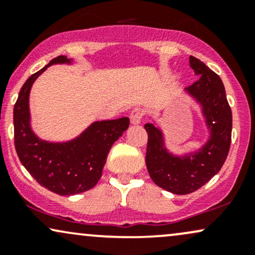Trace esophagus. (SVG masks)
Listing matches in <instances>:
<instances>
[{
    "instance_id": "esophagus-1",
    "label": "esophagus",
    "mask_w": 255,
    "mask_h": 255,
    "mask_svg": "<svg viewBox=\"0 0 255 255\" xmlns=\"http://www.w3.org/2000/svg\"><path fill=\"white\" fill-rule=\"evenodd\" d=\"M142 116H144V111H142V109H140V108H135V109H133V110H131L130 115H129L130 124L134 125V126L140 125Z\"/></svg>"
}]
</instances>
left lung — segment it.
<instances>
[{"instance_id": "8db88e82", "label": "left lung", "mask_w": 255, "mask_h": 255, "mask_svg": "<svg viewBox=\"0 0 255 255\" xmlns=\"http://www.w3.org/2000/svg\"><path fill=\"white\" fill-rule=\"evenodd\" d=\"M198 80L186 89L200 104L210 136L195 152L174 156L165 147L163 131L146 124V166L154 183L174 194H189L209 182L223 166L231 142L233 115L221 78L198 58L189 57Z\"/></svg>"}]
</instances>
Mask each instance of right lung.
<instances>
[{
  "instance_id": "add662e5",
  "label": "right lung",
  "mask_w": 255,
  "mask_h": 255,
  "mask_svg": "<svg viewBox=\"0 0 255 255\" xmlns=\"http://www.w3.org/2000/svg\"><path fill=\"white\" fill-rule=\"evenodd\" d=\"M57 56L26 80L14 105V144L20 162L40 186L58 195H74L97 184L114 142L129 127V119L96 121L75 139L50 142L31 128L30 91L36 79L51 64L72 63Z\"/></svg>"
}]
</instances>
